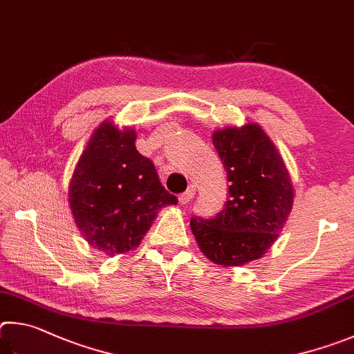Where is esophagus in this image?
I'll use <instances>...</instances> for the list:
<instances>
[{"label": "esophagus", "mask_w": 354, "mask_h": 354, "mask_svg": "<svg viewBox=\"0 0 354 354\" xmlns=\"http://www.w3.org/2000/svg\"><path fill=\"white\" fill-rule=\"evenodd\" d=\"M194 196H196V188L193 187V185H191V187H189L187 191H185L183 194L178 196V202H180L182 205H187V203H188L191 199H193Z\"/></svg>", "instance_id": "esophagus-1"}]
</instances>
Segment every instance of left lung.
<instances>
[{"label":"left lung","mask_w":354,"mask_h":354,"mask_svg":"<svg viewBox=\"0 0 354 354\" xmlns=\"http://www.w3.org/2000/svg\"><path fill=\"white\" fill-rule=\"evenodd\" d=\"M227 171L228 201L213 219H191L201 252L222 268L261 258L292 212L294 185L274 141L257 122L214 130Z\"/></svg>","instance_id":"left-lung-1"}]
</instances>
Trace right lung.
Returning <instances> with one entry per match:
<instances>
[{
    "label": "right lung",
    "mask_w": 354,
    "mask_h": 354,
    "mask_svg": "<svg viewBox=\"0 0 354 354\" xmlns=\"http://www.w3.org/2000/svg\"><path fill=\"white\" fill-rule=\"evenodd\" d=\"M135 141L132 127L99 124L68 187V205L84 239L107 257L136 249L160 209L177 203Z\"/></svg>",
    "instance_id": "obj_1"
}]
</instances>
